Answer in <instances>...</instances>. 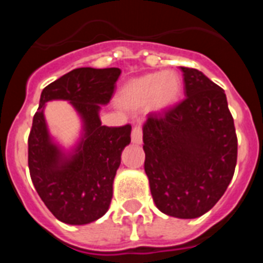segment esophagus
Returning a JSON list of instances; mask_svg holds the SVG:
<instances>
[{"label": "esophagus", "mask_w": 263, "mask_h": 263, "mask_svg": "<svg viewBox=\"0 0 263 263\" xmlns=\"http://www.w3.org/2000/svg\"><path fill=\"white\" fill-rule=\"evenodd\" d=\"M132 142L136 145H141L142 143V126L141 125H136L132 132Z\"/></svg>", "instance_id": "esophagus-1"}]
</instances>
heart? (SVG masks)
Segmentation results:
<instances>
[{"label":"heart","instance_id":"1","mask_svg":"<svg viewBox=\"0 0 263 263\" xmlns=\"http://www.w3.org/2000/svg\"><path fill=\"white\" fill-rule=\"evenodd\" d=\"M182 80L174 71L147 73L130 80L121 92V103L129 108H143L147 104L157 110H164L178 101Z\"/></svg>","mask_w":263,"mask_h":263}]
</instances>
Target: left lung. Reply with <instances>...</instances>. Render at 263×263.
<instances>
[{"instance_id": "obj_1", "label": "left lung", "mask_w": 263, "mask_h": 263, "mask_svg": "<svg viewBox=\"0 0 263 263\" xmlns=\"http://www.w3.org/2000/svg\"><path fill=\"white\" fill-rule=\"evenodd\" d=\"M185 99L143 125L145 173L160 212L203 216L233 178L237 136L222 88L195 68L180 67Z\"/></svg>"}]
</instances>
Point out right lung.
Returning <instances> with one entry per match:
<instances>
[{
    "label": "right lung",
    "mask_w": 263,
    "mask_h": 263,
    "mask_svg": "<svg viewBox=\"0 0 263 263\" xmlns=\"http://www.w3.org/2000/svg\"><path fill=\"white\" fill-rule=\"evenodd\" d=\"M120 75V68L83 67L42 90L29 136V170L38 195L62 222L89 224L109 210L132 126H104L99 111L110 101ZM52 99L69 101L83 121L82 138L71 153L63 152L48 133L43 110Z\"/></svg>",
    "instance_id": "right-lung-1"
}]
</instances>
